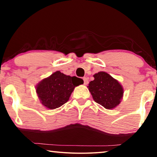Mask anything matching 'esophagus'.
Returning <instances> with one entry per match:
<instances>
[{"label":"esophagus","instance_id":"obj_1","mask_svg":"<svg viewBox=\"0 0 157 157\" xmlns=\"http://www.w3.org/2000/svg\"><path fill=\"white\" fill-rule=\"evenodd\" d=\"M83 80H84V84L85 85H86L87 84L89 83V79H88V78H83Z\"/></svg>","mask_w":157,"mask_h":157}]
</instances>
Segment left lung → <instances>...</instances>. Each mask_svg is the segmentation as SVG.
<instances>
[{
  "label": "left lung",
  "mask_w": 157,
  "mask_h": 157,
  "mask_svg": "<svg viewBox=\"0 0 157 157\" xmlns=\"http://www.w3.org/2000/svg\"><path fill=\"white\" fill-rule=\"evenodd\" d=\"M94 80L89 82V91L95 102L105 109H111L118 106L123 98V89L121 84L105 72L95 74Z\"/></svg>",
  "instance_id": "left-lung-1"
}]
</instances>
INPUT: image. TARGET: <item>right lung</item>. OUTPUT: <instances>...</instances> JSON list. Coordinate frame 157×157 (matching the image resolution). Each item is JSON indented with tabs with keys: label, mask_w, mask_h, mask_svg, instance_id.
<instances>
[{
	"label": "right lung",
	"mask_w": 157,
	"mask_h": 157,
	"mask_svg": "<svg viewBox=\"0 0 157 157\" xmlns=\"http://www.w3.org/2000/svg\"><path fill=\"white\" fill-rule=\"evenodd\" d=\"M83 83L80 78L56 71L39 82L36 91L41 104L48 109H54L67 102L75 87Z\"/></svg>",
	"instance_id": "add662e5"
}]
</instances>
